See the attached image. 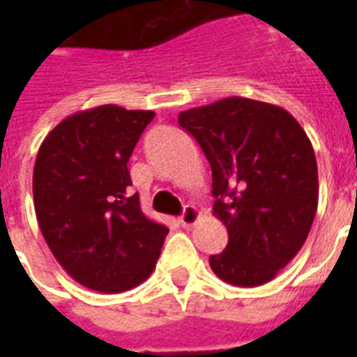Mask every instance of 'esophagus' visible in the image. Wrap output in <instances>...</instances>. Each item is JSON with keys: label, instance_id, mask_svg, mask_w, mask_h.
I'll return each mask as SVG.
<instances>
[{"label": "esophagus", "instance_id": "34e87169", "mask_svg": "<svg viewBox=\"0 0 357 357\" xmlns=\"http://www.w3.org/2000/svg\"><path fill=\"white\" fill-rule=\"evenodd\" d=\"M197 222H199V210L189 204V206L183 208V214L179 216V224L183 225V227H191V225H195Z\"/></svg>", "mask_w": 357, "mask_h": 357}]
</instances>
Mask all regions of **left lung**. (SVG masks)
I'll list each match as a JSON object with an SVG mask.
<instances>
[{"instance_id": "obj_1", "label": "left lung", "mask_w": 357, "mask_h": 357, "mask_svg": "<svg viewBox=\"0 0 357 357\" xmlns=\"http://www.w3.org/2000/svg\"><path fill=\"white\" fill-rule=\"evenodd\" d=\"M179 126L212 168L214 216L227 247L210 268L235 287L268 283L298 255L319 199L312 141L291 112L247 97L183 110Z\"/></svg>"}]
</instances>
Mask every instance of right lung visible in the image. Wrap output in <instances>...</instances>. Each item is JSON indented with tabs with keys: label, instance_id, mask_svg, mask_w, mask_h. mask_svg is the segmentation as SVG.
<instances>
[{
	"label": "right lung",
	"instance_id": "add662e5",
	"mask_svg": "<svg viewBox=\"0 0 357 357\" xmlns=\"http://www.w3.org/2000/svg\"><path fill=\"white\" fill-rule=\"evenodd\" d=\"M153 110L101 105L59 122L34 164V208L47 247L68 275L114 294L143 283L156 266L168 227L149 220L128 160Z\"/></svg>",
	"mask_w": 357,
	"mask_h": 357
}]
</instances>
